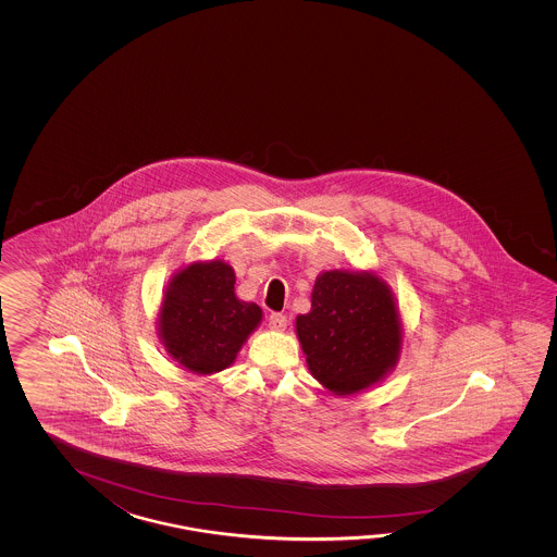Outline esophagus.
Masks as SVG:
<instances>
[{
    "instance_id": "obj_1",
    "label": "esophagus",
    "mask_w": 557,
    "mask_h": 557,
    "mask_svg": "<svg viewBox=\"0 0 557 557\" xmlns=\"http://www.w3.org/2000/svg\"><path fill=\"white\" fill-rule=\"evenodd\" d=\"M286 324H288V319H286L284 314H281V312H273V314L269 317V326H271L273 331H284Z\"/></svg>"
}]
</instances>
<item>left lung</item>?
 <instances>
[{
    "label": "left lung",
    "instance_id": "8db88e82",
    "mask_svg": "<svg viewBox=\"0 0 557 557\" xmlns=\"http://www.w3.org/2000/svg\"><path fill=\"white\" fill-rule=\"evenodd\" d=\"M310 300V312L296 317V334L308 370L324 388L348 396L391 372L403 326L388 284L372 273L326 271Z\"/></svg>",
    "mask_w": 557,
    "mask_h": 557
}]
</instances>
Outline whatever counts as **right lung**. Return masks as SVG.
Here are the masks:
<instances>
[{
  "label": "right lung",
  "mask_w": 557,
  "mask_h": 557,
  "mask_svg": "<svg viewBox=\"0 0 557 557\" xmlns=\"http://www.w3.org/2000/svg\"><path fill=\"white\" fill-rule=\"evenodd\" d=\"M235 281L226 262H193L166 286L159 334L181 367L197 374L225 370L259 326L261 308L238 300Z\"/></svg>",
  "instance_id": "right-lung-1"
}]
</instances>
